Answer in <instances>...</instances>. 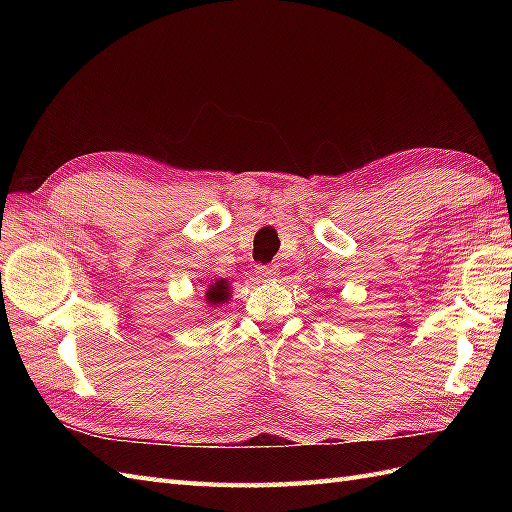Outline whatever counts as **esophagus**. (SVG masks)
I'll return each instance as SVG.
<instances>
[{"instance_id":"esophagus-1","label":"esophagus","mask_w":512,"mask_h":512,"mask_svg":"<svg viewBox=\"0 0 512 512\" xmlns=\"http://www.w3.org/2000/svg\"><path fill=\"white\" fill-rule=\"evenodd\" d=\"M280 275V271H277V267H269V265H260L254 269V280L258 282H267V280H275V277Z\"/></svg>"}]
</instances>
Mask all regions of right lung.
I'll use <instances>...</instances> for the list:
<instances>
[{
	"label": "right lung",
	"mask_w": 512,
	"mask_h": 512,
	"mask_svg": "<svg viewBox=\"0 0 512 512\" xmlns=\"http://www.w3.org/2000/svg\"><path fill=\"white\" fill-rule=\"evenodd\" d=\"M228 297H230V292H228V286H226L224 280L215 282V286H211V288L207 290V301H211L213 305H218V303L226 301Z\"/></svg>",
	"instance_id": "add662e5"
}]
</instances>
